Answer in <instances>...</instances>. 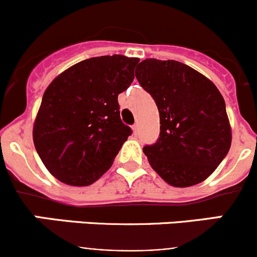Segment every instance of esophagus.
Returning <instances> with one entry per match:
<instances>
[{
	"label": "esophagus",
	"mask_w": 257,
	"mask_h": 257,
	"mask_svg": "<svg viewBox=\"0 0 257 257\" xmlns=\"http://www.w3.org/2000/svg\"><path fill=\"white\" fill-rule=\"evenodd\" d=\"M132 131H133L134 136H138V133H139V125H138V124H134V125L132 126Z\"/></svg>",
	"instance_id": "34e87169"
}]
</instances>
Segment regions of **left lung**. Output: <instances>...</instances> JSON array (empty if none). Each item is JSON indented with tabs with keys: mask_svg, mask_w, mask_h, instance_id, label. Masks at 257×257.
<instances>
[{
	"mask_svg": "<svg viewBox=\"0 0 257 257\" xmlns=\"http://www.w3.org/2000/svg\"><path fill=\"white\" fill-rule=\"evenodd\" d=\"M136 77L157 103L160 137L143 148L165 183L188 188L208 179L231 145V125L216 85L178 61L147 58Z\"/></svg>",
	"mask_w": 257,
	"mask_h": 257,
	"instance_id": "left-lung-1",
	"label": "left lung"
}]
</instances>
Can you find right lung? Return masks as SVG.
<instances>
[{"mask_svg": "<svg viewBox=\"0 0 257 257\" xmlns=\"http://www.w3.org/2000/svg\"><path fill=\"white\" fill-rule=\"evenodd\" d=\"M138 62L121 54L94 57L49 83L32 137L42 163L59 181L88 186L112 167L132 133L120 120L118 94L133 82Z\"/></svg>", "mask_w": 257, "mask_h": 257, "instance_id": "1", "label": "right lung"}]
</instances>
